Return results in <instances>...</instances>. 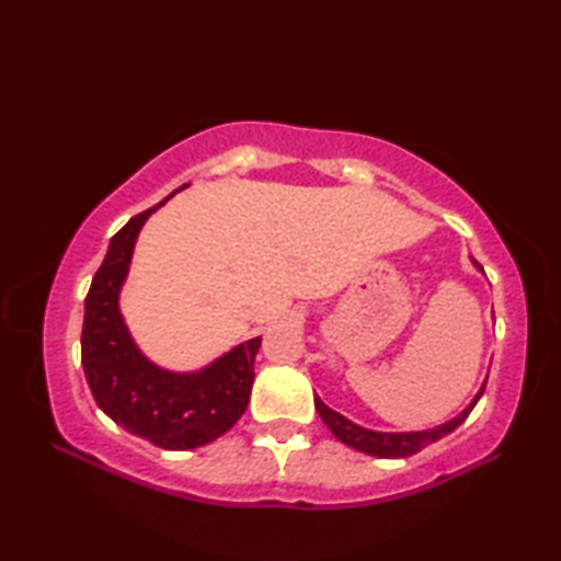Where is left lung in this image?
Segmentation results:
<instances>
[{
	"mask_svg": "<svg viewBox=\"0 0 561 561\" xmlns=\"http://www.w3.org/2000/svg\"><path fill=\"white\" fill-rule=\"evenodd\" d=\"M472 265L482 272L478 260H472ZM484 386H486V378L480 386V390L474 392V398L470 400L468 408L458 412L453 420H448L444 424H436L432 428H420V432H376V428H366L362 424L347 420V416L335 412L332 408H328V404L318 396H316V410L320 414V420L328 424L332 436L342 440V444H347L350 448L362 450V453H366V456H376V458H408V456H414V453H420L422 448H426L428 444H434V440L448 436L450 432H456V428L465 420H468V414L482 398Z\"/></svg>",
	"mask_w": 561,
	"mask_h": 561,
	"instance_id": "obj_1",
	"label": "left lung"
}]
</instances>
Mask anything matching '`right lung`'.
Here are the masks:
<instances>
[{
	"label": "right lung",
	"instance_id": "1",
	"mask_svg": "<svg viewBox=\"0 0 561 561\" xmlns=\"http://www.w3.org/2000/svg\"><path fill=\"white\" fill-rule=\"evenodd\" d=\"M137 214L111 238L83 304L81 366L99 408L125 432L165 450H190L229 432L248 408L260 337L236 344L195 371H171L137 347L121 311V291L133 265L141 226L163 207Z\"/></svg>",
	"mask_w": 561,
	"mask_h": 561
}]
</instances>
